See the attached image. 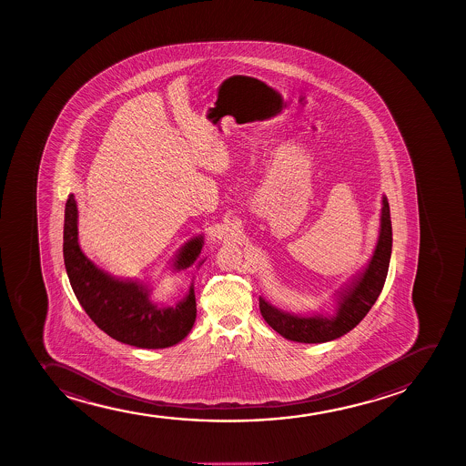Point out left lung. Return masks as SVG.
I'll use <instances>...</instances> for the list:
<instances>
[{"label": "left lung", "mask_w": 466, "mask_h": 466, "mask_svg": "<svg viewBox=\"0 0 466 466\" xmlns=\"http://www.w3.org/2000/svg\"><path fill=\"white\" fill-rule=\"evenodd\" d=\"M391 255L390 207L382 198L380 228L373 257L364 272L340 292L336 316H295L275 308L259 297V310L264 320L283 338L301 343H323L342 338L360 323L375 305L384 288Z\"/></svg>", "instance_id": "1"}]
</instances>
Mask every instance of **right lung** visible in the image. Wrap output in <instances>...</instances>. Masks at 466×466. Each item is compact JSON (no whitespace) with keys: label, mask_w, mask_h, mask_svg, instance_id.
Masks as SVG:
<instances>
[{"label":"right lung","mask_w":466,"mask_h":466,"mask_svg":"<svg viewBox=\"0 0 466 466\" xmlns=\"http://www.w3.org/2000/svg\"><path fill=\"white\" fill-rule=\"evenodd\" d=\"M202 246L204 236L187 241L177 253L176 270L191 268ZM64 261L76 299L97 328L115 340L154 350L172 347L191 331L198 312L193 286L176 306H158L150 299L147 286L115 279L84 255L77 238V205L73 194L65 205Z\"/></svg>","instance_id":"1"}]
</instances>
